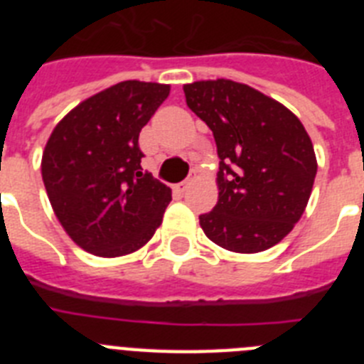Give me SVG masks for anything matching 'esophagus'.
<instances>
[{
  "label": "esophagus",
  "instance_id": "obj_1",
  "mask_svg": "<svg viewBox=\"0 0 364 364\" xmlns=\"http://www.w3.org/2000/svg\"><path fill=\"white\" fill-rule=\"evenodd\" d=\"M197 178H198L197 171H195V169H193V171L189 173V176H188V178H186L184 182H180V184L176 186V189H178V191H182V193H184L186 189H189V188H191V186H193V182H195V180H197Z\"/></svg>",
  "mask_w": 364,
  "mask_h": 364
}]
</instances>
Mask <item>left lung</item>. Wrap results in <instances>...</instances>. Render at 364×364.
I'll return each mask as SVG.
<instances>
[{
	"instance_id": "8db88e82",
	"label": "left lung",
	"mask_w": 364,
	"mask_h": 364,
	"mask_svg": "<svg viewBox=\"0 0 364 364\" xmlns=\"http://www.w3.org/2000/svg\"><path fill=\"white\" fill-rule=\"evenodd\" d=\"M188 107L213 131L218 202L198 217L205 237L235 253L281 242L306 210L317 160L290 109L244 83L204 80L184 85Z\"/></svg>"
}]
</instances>
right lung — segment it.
I'll return each mask as SVG.
<instances>
[{"label": "right lung", "instance_id": "right-lung-1", "mask_svg": "<svg viewBox=\"0 0 364 364\" xmlns=\"http://www.w3.org/2000/svg\"><path fill=\"white\" fill-rule=\"evenodd\" d=\"M169 96L166 83L127 80L60 120L41 156L54 215L82 250L122 257L151 240L171 189L142 171L138 136Z\"/></svg>", "mask_w": 364, "mask_h": 364}]
</instances>
